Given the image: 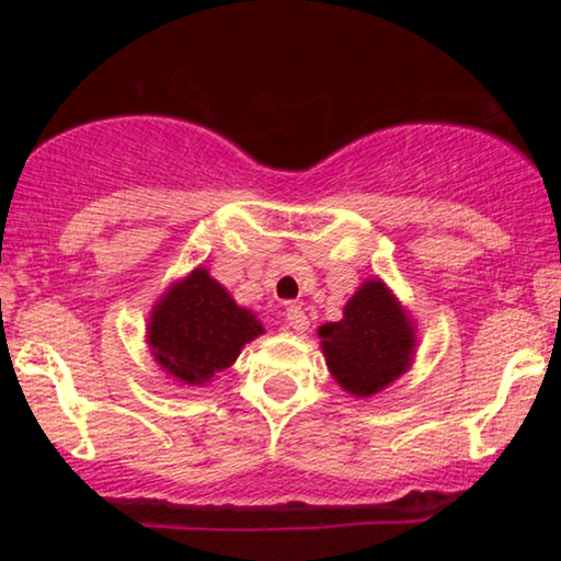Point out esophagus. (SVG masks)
<instances>
[{
    "instance_id": "34e87169",
    "label": "esophagus",
    "mask_w": 561,
    "mask_h": 561,
    "mask_svg": "<svg viewBox=\"0 0 561 561\" xmlns=\"http://www.w3.org/2000/svg\"><path fill=\"white\" fill-rule=\"evenodd\" d=\"M286 327L294 329V332H298V334L309 329V319H306L301 306H288V309H286Z\"/></svg>"
}]
</instances>
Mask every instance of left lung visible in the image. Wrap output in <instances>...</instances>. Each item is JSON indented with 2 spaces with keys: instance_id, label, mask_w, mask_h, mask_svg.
Listing matches in <instances>:
<instances>
[{
  "instance_id": "left-lung-1",
  "label": "left lung",
  "mask_w": 561,
  "mask_h": 561,
  "mask_svg": "<svg viewBox=\"0 0 561 561\" xmlns=\"http://www.w3.org/2000/svg\"><path fill=\"white\" fill-rule=\"evenodd\" d=\"M321 352L336 386L370 398L411 370L416 321L382 278H367L342 309L340 321L319 327Z\"/></svg>"
}]
</instances>
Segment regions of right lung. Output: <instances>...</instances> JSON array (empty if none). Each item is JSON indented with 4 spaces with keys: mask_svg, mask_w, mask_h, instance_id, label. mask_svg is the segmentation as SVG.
<instances>
[{
    "mask_svg": "<svg viewBox=\"0 0 561 561\" xmlns=\"http://www.w3.org/2000/svg\"><path fill=\"white\" fill-rule=\"evenodd\" d=\"M260 334L265 329L257 313L237 304L204 265L173 280L145 324V342L160 370L194 388L232 367L244 344Z\"/></svg>",
    "mask_w": 561,
    "mask_h": 561,
    "instance_id": "right-lung-1",
    "label": "right lung"
}]
</instances>
